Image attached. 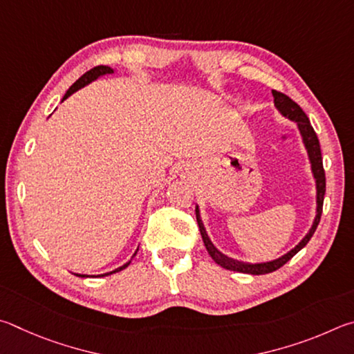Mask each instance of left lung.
Here are the masks:
<instances>
[{
    "instance_id": "8db88e82",
    "label": "left lung",
    "mask_w": 354,
    "mask_h": 354,
    "mask_svg": "<svg viewBox=\"0 0 354 354\" xmlns=\"http://www.w3.org/2000/svg\"><path fill=\"white\" fill-rule=\"evenodd\" d=\"M272 95H274L275 109L280 111L281 116L288 118V120L295 122V126H297V129H299L300 136H301L303 146H305V149H306L309 165H311V172H313V177L315 182V216H314L311 228H309L308 233L301 238L299 244L292 247V249L284 253V255H281V257H278L275 259H269V261H259V263L239 261V259L227 257L225 253H222L218 247L213 244V241L209 239L207 228L202 222L201 208H199V205H196V219H197V224H199V230L202 234L203 244H205L209 257L214 259V263L222 266L224 269L233 270V272H243V274H250V275H263V274H269V272L280 269L281 266L286 264L289 259L295 255V253H299L303 247L309 243V239L313 238L315 228H317L319 222H320L322 207H324V196H325V189H326L325 171H324V163H322V152H320L319 138H317V135H315L306 113L300 109L299 104H295L292 99L288 97L286 95H283V93L274 90L272 91Z\"/></svg>"
}]
</instances>
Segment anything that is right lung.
Masks as SVG:
<instances>
[{"label": "right lung", "mask_w": 354, "mask_h": 354, "mask_svg": "<svg viewBox=\"0 0 354 354\" xmlns=\"http://www.w3.org/2000/svg\"><path fill=\"white\" fill-rule=\"evenodd\" d=\"M115 73V70L113 68H110V66H105V65H99V66H96V68H93V70H90V71H86L84 76H80L76 82H74L70 88H68V91L65 93V96L62 97V101H65L66 97H70L73 93H76L77 90H80V88H84L85 85H88V84H91V82H95L96 79H99V77H102V76H107V74H113ZM136 252H138V249H136ZM136 252L133 253L132 255V258L136 255ZM132 258H130V261H127L126 264H122V266H120V268L118 269H115V270H111V272H107V274H101V275H86V274H74V275H77V277H82V278H85V277H105V275H111V274H115V272H120V270H122V269H126L127 266L132 263Z\"/></svg>", "instance_id": "right-lung-1"}]
</instances>
